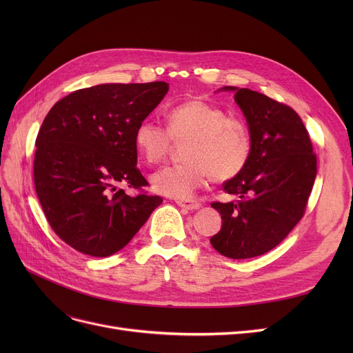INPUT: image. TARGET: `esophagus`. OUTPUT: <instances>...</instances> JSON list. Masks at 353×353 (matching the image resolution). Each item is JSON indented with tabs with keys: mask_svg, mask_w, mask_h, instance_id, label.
Masks as SVG:
<instances>
[{
	"mask_svg": "<svg viewBox=\"0 0 353 353\" xmlns=\"http://www.w3.org/2000/svg\"><path fill=\"white\" fill-rule=\"evenodd\" d=\"M176 203H177V205H179L180 208L186 209V210H197V209H200V203H199V201H196V200H193V199L177 200Z\"/></svg>",
	"mask_w": 353,
	"mask_h": 353,
	"instance_id": "obj_1",
	"label": "esophagus"
}]
</instances>
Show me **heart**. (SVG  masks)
<instances>
[{"mask_svg":"<svg viewBox=\"0 0 353 353\" xmlns=\"http://www.w3.org/2000/svg\"><path fill=\"white\" fill-rule=\"evenodd\" d=\"M165 119L167 127L143 119L134 130V145L148 164L169 156L173 141H188L183 148L186 163L164 167L152 176L154 192L186 200L210 177L226 181L243 172L252 154V137L242 120L226 117L220 107L201 99L170 107Z\"/></svg>","mask_w":353,"mask_h":353,"instance_id":"obj_1","label":"heart"}]
</instances>
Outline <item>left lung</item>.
I'll return each instance as SVG.
<instances>
[{
    "label": "left lung",
    "mask_w": 353,
    "mask_h": 353,
    "mask_svg": "<svg viewBox=\"0 0 353 353\" xmlns=\"http://www.w3.org/2000/svg\"><path fill=\"white\" fill-rule=\"evenodd\" d=\"M220 90L234 91L249 125L252 154L243 172L223 184L236 200L212 203L223 221L210 243L226 257L249 259L276 248L303 217L316 154L293 108L249 88Z\"/></svg>",
    "instance_id": "1"
}]
</instances>
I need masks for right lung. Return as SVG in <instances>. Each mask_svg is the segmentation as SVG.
Returning a JSON list of instances; mask_svg holds the SVG:
<instances>
[{
	"mask_svg": "<svg viewBox=\"0 0 353 353\" xmlns=\"http://www.w3.org/2000/svg\"><path fill=\"white\" fill-rule=\"evenodd\" d=\"M169 84H100L55 103L35 140L34 184L51 229L88 256L121 250L161 205L120 186H148L137 164L134 130Z\"/></svg>",
	"mask_w": 353,
	"mask_h": 353,
	"instance_id": "obj_1",
	"label": "right lung"
}]
</instances>
